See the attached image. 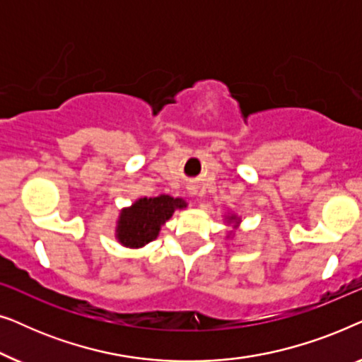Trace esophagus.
Returning a JSON list of instances; mask_svg holds the SVG:
<instances>
[{"label": "esophagus", "mask_w": 362, "mask_h": 362, "mask_svg": "<svg viewBox=\"0 0 362 362\" xmlns=\"http://www.w3.org/2000/svg\"><path fill=\"white\" fill-rule=\"evenodd\" d=\"M191 194H196V191H192V192H191Z\"/></svg>", "instance_id": "34e87169"}]
</instances>
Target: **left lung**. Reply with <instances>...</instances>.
<instances>
[{"mask_svg": "<svg viewBox=\"0 0 362 362\" xmlns=\"http://www.w3.org/2000/svg\"><path fill=\"white\" fill-rule=\"evenodd\" d=\"M224 222H226V226L230 227V230L227 232V239H230V237H234L235 230L239 229V226H240V222H242V217L237 216L235 212H227V214L224 216Z\"/></svg>", "mask_w": 362, "mask_h": 362, "instance_id": "left-lung-1", "label": "left lung"}]
</instances>
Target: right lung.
<instances>
[{"label": "right lung", "instance_id": "right-lung-1", "mask_svg": "<svg viewBox=\"0 0 362 362\" xmlns=\"http://www.w3.org/2000/svg\"><path fill=\"white\" fill-rule=\"evenodd\" d=\"M186 207L187 202L182 197H140L132 206L122 207L117 217L115 239L127 249H141L160 235L161 226L171 219L175 211Z\"/></svg>", "mask_w": 362, "mask_h": 362}]
</instances>
